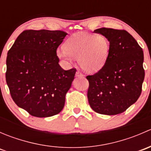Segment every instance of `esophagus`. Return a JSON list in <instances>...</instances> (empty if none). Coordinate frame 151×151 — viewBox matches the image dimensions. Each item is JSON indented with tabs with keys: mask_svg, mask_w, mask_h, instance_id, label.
<instances>
[{
	"mask_svg": "<svg viewBox=\"0 0 151 151\" xmlns=\"http://www.w3.org/2000/svg\"><path fill=\"white\" fill-rule=\"evenodd\" d=\"M76 77H83V74L80 72V71H77V72H76Z\"/></svg>",
	"mask_w": 151,
	"mask_h": 151,
	"instance_id": "obj_1",
	"label": "esophagus"
}]
</instances>
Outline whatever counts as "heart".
Returning <instances> with one entry per match:
<instances>
[{
	"mask_svg": "<svg viewBox=\"0 0 151 151\" xmlns=\"http://www.w3.org/2000/svg\"><path fill=\"white\" fill-rule=\"evenodd\" d=\"M109 48V40L104 36L83 32L68 38L64 49L57 50V55L68 62H71L72 58L77 59L82 69L95 72L106 63Z\"/></svg>",
	"mask_w": 151,
	"mask_h": 151,
	"instance_id": "heart-1",
	"label": "heart"
}]
</instances>
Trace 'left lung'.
<instances>
[{"label":"left lung","mask_w":151,"mask_h":151,"mask_svg":"<svg viewBox=\"0 0 151 151\" xmlns=\"http://www.w3.org/2000/svg\"><path fill=\"white\" fill-rule=\"evenodd\" d=\"M93 32L104 36L110 48L104 66L86 77L88 102L97 113L118 115L134 104L141 94L145 78L142 49L126 30L101 28Z\"/></svg>","instance_id":"1"}]
</instances>
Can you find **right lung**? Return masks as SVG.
I'll use <instances>...</instances> for the list:
<instances>
[{"instance_id":"obj_1","label":"right lung","mask_w":151,"mask_h":151,"mask_svg":"<svg viewBox=\"0 0 151 151\" xmlns=\"http://www.w3.org/2000/svg\"><path fill=\"white\" fill-rule=\"evenodd\" d=\"M66 35L61 30H25L7 53L6 80L12 99L33 116H53L64 106L76 73L58 63L56 50Z\"/></svg>"}]
</instances>
